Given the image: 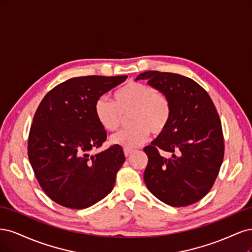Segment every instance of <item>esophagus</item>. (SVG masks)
<instances>
[{
    "label": "esophagus",
    "instance_id": "34e87169",
    "mask_svg": "<svg viewBox=\"0 0 252 252\" xmlns=\"http://www.w3.org/2000/svg\"><path fill=\"white\" fill-rule=\"evenodd\" d=\"M133 152V150H129V149H124V155H125V157L127 158V157H129L130 156L131 154Z\"/></svg>",
    "mask_w": 252,
    "mask_h": 252
}]
</instances>
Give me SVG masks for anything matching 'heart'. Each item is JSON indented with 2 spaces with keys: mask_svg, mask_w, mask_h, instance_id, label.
<instances>
[{
  "mask_svg": "<svg viewBox=\"0 0 252 252\" xmlns=\"http://www.w3.org/2000/svg\"><path fill=\"white\" fill-rule=\"evenodd\" d=\"M94 114L101 126L110 132L118 131L124 118L131 116L133 128L111 139L112 144L131 150L146 143L149 132L159 135L165 131L171 118V102L166 94L147 84L129 82L113 94V103L97 98Z\"/></svg>",
  "mask_w": 252,
  "mask_h": 252,
  "instance_id": "obj_1",
  "label": "heart"
}]
</instances>
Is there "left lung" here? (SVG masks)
<instances>
[{"label":"left lung","instance_id":"left-lung-1","mask_svg":"<svg viewBox=\"0 0 252 252\" xmlns=\"http://www.w3.org/2000/svg\"><path fill=\"white\" fill-rule=\"evenodd\" d=\"M168 95L171 118L165 131L144 148V181L159 201L173 207L191 205L209 192L224 158L222 124L209 94L193 80L171 72L146 71L135 81ZM170 152V159L159 150Z\"/></svg>","mask_w":252,"mask_h":252}]
</instances>
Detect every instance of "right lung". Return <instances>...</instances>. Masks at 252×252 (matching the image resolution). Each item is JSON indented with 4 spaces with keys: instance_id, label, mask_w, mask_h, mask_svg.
I'll return each mask as SVG.
<instances>
[{
    "instance_id": "obj_1",
    "label": "right lung",
    "mask_w": 252,
    "mask_h": 252,
    "mask_svg": "<svg viewBox=\"0 0 252 252\" xmlns=\"http://www.w3.org/2000/svg\"><path fill=\"white\" fill-rule=\"evenodd\" d=\"M126 79L72 78L51 89L40 103L30 127L28 158L40 186L53 202L84 209L111 192L125 156L118 145L90 156L107 138L96 120L94 103Z\"/></svg>"
}]
</instances>
